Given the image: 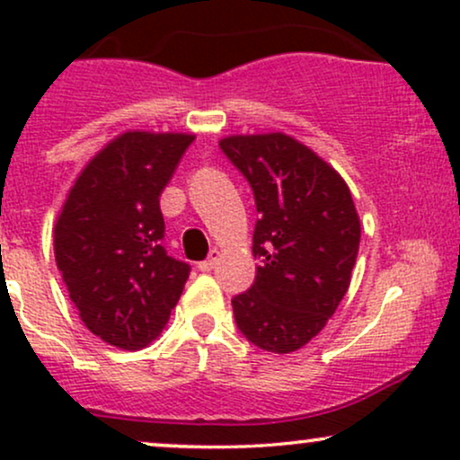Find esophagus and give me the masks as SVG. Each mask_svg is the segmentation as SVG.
Returning <instances> with one entry per match:
<instances>
[{"mask_svg": "<svg viewBox=\"0 0 460 460\" xmlns=\"http://www.w3.org/2000/svg\"><path fill=\"white\" fill-rule=\"evenodd\" d=\"M218 260H220V251H218V248H214V251H209V257H208V260L199 263V270H200V272H209V270H214L216 263H218Z\"/></svg>", "mask_w": 460, "mask_h": 460, "instance_id": "obj_1", "label": "esophagus"}]
</instances>
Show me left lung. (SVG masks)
I'll return each instance as SVG.
<instances>
[{
    "label": "left lung",
    "mask_w": 460,
    "mask_h": 460,
    "mask_svg": "<svg viewBox=\"0 0 460 460\" xmlns=\"http://www.w3.org/2000/svg\"><path fill=\"white\" fill-rule=\"evenodd\" d=\"M220 149L251 183L260 220L255 283L231 300L237 329L274 355L309 344L346 296L361 223L340 172L283 131L226 136Z\"/></svg>",
    "instance_id": "8db88e82"
}]
</instances>
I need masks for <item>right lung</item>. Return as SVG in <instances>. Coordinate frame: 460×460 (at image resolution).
Here are the masks:
<instances>
[{
  "label": "right lung",
  "mask_w": 460,
  "mask_h": 460,
  "mask_svg": "<svg viewBox=\"0 0 460 460\" xmlns=\"http://www.w3.org/2000/svg\"><path fill=\"white\" fill-rule=\"evenodd\" d=\"M192 134L129 129L68 190L54 226L58 270L86 329L120 350L149 346L175 309L190 266L162 246L160 194Z\"/></svg>",
  "instance_id": "add662e5"
}]
</instances>
